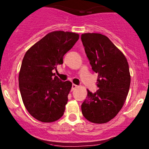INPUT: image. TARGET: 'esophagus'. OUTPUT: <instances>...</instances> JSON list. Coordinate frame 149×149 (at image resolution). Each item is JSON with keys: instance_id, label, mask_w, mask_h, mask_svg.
<instances>
[{"instance_id": "1", "label": "esophagus", "mask_w": 149, "mask_h": 149, "mask_svg": "<svg viewBox=\"0 0 149 149\" xmlns=\"http://www.w3.org/2000/svg\"><path fill=\"white\" fill-rule=\"evenodd\" d=\"M77 88H78V85H75V84H73L72 85V87H71V90H76Z\"/></svg>"}]
</instances>
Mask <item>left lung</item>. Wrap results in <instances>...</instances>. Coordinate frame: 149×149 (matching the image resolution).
I'll return each mask as SVG.
<instances>
[{"label": "left lung", "mask_w": 149, "mask_h": 149, "mask_svg": "<svg viewBox=\"0 0 149 149\" xmlns=\"http://www.w3.org/2000/svg\"><path fill=\"white\" fill-rule=\"evenodd\" d=\"M92 69L98 73L99 90L88 97L81 105L82 113L88 120L106 123L122 109L130 85V73L127 59L109 38L100 33L81 35Z\"/></svg>", "instance_id": "left-lung-1"}]
</instances>
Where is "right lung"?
Listing matches in <instances>:
<instances>
[{
    "label": "right lung",
    "instance_id": "obj_1",
    "mask_svg": "<svg viewBox=\"0 0 149 149\" xmlns=\"http://www.w3.org/2000/svg\"><path fill=\"white\" fill-rule=\"evenodd\" d=\"M79 38L78 33L57 31L47 33L26 52L19 74L23 103L34 118L52 123L64 115L72 83L61 81L53 70Z\"/></svg>",
    "mask_w": 149,
    "mask_h": 149
}]
</instances>
